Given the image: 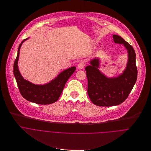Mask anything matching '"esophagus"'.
<instances>
[{
	"instance_id": "esophagus-1",
	"label": "esophagus",
	"mask_w": 151,
	"mask_h": 151,
	"mask_svg": "<svg viewBox=\"0 0 151 151\" xmlns=\"http://www.w3.org/2000/svg\"><path fill=\"white\" fill-rule=\"evenodd\" d=\"M85 65H86L85 63L83 62V61H81V62H80V63L78 64V68L79 69H82V68H83L84 67Z\"/></svg>"
}]
</instances>
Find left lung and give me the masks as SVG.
<instances>
[{"label": "left lung", "mask_w": 151, "mask_h": 151, "mask_svg": "<svg viewBox=\"0 0 151 151\" xmlns=\"http://www.w3.org/2000/svg\"><path fill=\"white\" fill-rule=\"evenodd\" d=\"M115 43L123 44L128 52V63L122 74L116 78H108L98 68L99 60L94 59L91 65L85 68L88 81L87 93L96 105L111 106L123 103L129 96L136 81L137 68L136 64V53L133 47L122 37L114 35Z\"/></svg>", "instance_id": "8db88e82"}]
</instances>
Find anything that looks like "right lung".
<instances>
[{
  "mask_svg": "<svg viewBox=\"0 0 151 151\" xmlns=\"http://www.w3.org/2000/svg\"><path fill=\"white\" fill-rule=\"evenodd\" d=\"M24 39L20 43L17 58L14 64V74L21 95L26 100L40 105H48L58 101L62 93L64 86L67 80L74 73L76 68L71 67L60 73L58 76L50 83L44 85H36L23 78L18 68V61L19 49Z\"/></svg>",
  "mask_w": 151,
  "mask_h": 151,
  "instance_id": "right-lung-1",
  "label": "right lung"
}]
</instances>
